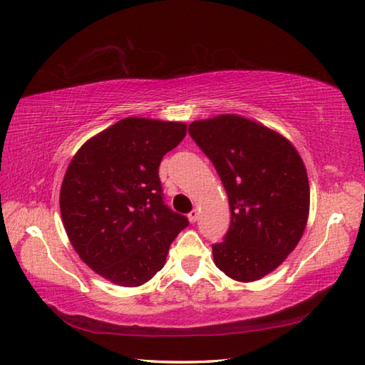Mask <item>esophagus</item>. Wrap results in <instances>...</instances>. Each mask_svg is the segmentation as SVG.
I'll use <instances>...</instances> for the list:
<instances>
[{"label":"esophagus","mask_w":365,"mask_h":365,"mask_svg":"<svg viewBox=\"0 0 365 365\" xmlns=\"http://www.w3.org/2000/svg\"><path fill=\"white\" fill-rule=\"evenodd\" d=\"M197 218H199V212L196 210H191L190 213H188V220H190V222H196L197 221Z\"/></svg>","instance_id":"34e87169"}]
</instances>
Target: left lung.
Wrapping results in <instances>:
<instances>
[{
    "mask_svg": "<svg viewBox=\"0 0 365 365\" xmlns=\"http://www.w3.org/2000/svg\"><path fill=\"white\" fill-rule=\"evenodd\" d=\"M188 133L229 197V230L212 245L216 267L235 281H257L281 265L306 229L311 195L302 160L284 136L240 115L196 120Z\"/></svg>",
    "mask_w": 365,
    "mask_h": 365,
    "instance_id": "8db88e82",
    "label": "left lung"
}]
</instances>
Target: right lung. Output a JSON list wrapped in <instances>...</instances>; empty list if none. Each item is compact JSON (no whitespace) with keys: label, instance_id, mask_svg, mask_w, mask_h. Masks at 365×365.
Wrapping results in <instances>:
<instances>
[{"label":"right lung","instance_id":"1","mask_svg":"<svg viewBox=\"0 0 365 365\" xmlns=\"http://www.w3.org/2000/svg\"><path fill=\"white\" fill-rule=\"evenodd\" d=\"M187 135L182 122L127 118L76 152L61 187V216L81 260L122 287L165 265L187 216L165 204L158 168Z\"/></svg>","mask_w":365,"mask_h":365}]
</instances>
